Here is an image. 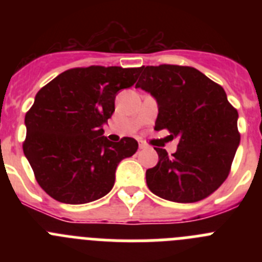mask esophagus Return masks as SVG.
Wrapping results in <instances>:
<instances>
[{
    "instance_id": "esophagus-1",
    "label": "esophagus",
    "mask_w": 262,
    "mask_h": 262,
    "mask_svg": "<svg viewBox=\"0 0 262 262\" xmlns=\"http://www.w3.org/2000/svg\"><path fill=\"white\" fill-rule=\"evenodd\" d=\"M145 148H147V145L144 143H139V149H145Z\"/></svg>"
}]
</instances>
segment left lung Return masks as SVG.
I'll return each mask as SVG.
<instances>
[{
	"instance_id": "1",
	"label": "left lung",
	"mask_w": 262,
	"mask_h": 262,
	"mask_svg": "<svg viewBox=\"0 0 262 262\" xmlns=\"http://www.w3.org/2000/svg\"><path fill=\"white\" fill-rule=\"evenodd\" d=\"M135 88L157 102L155 129L166 128L178 139L177 151L168 156L156 148L159 163L147 169L145 180L157 196L177 203L205 200L230 173L240 144L239 114L221 85L191 67H142Z\"/></svg>"
}]
</instances>
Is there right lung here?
<instances>
[{"mask_svg":"<svg viewBox=\"0 0 262 262\" xmlns=\"http://www.w3.org/2000/svg\"><path fill=\"white\" fill-rule=\"evenodd\" d=\"M139 69H68L36 93L25 117L23 152L53 200L84 205L102 198L114 186L118 164L138 151L133 138L110 142L103 124L114 113L118 92L135 84Z\"/></svg>","mask_w":262,"mask_h":262,"instance_id":"obj_1","label":"right lung"}]
</instances>
